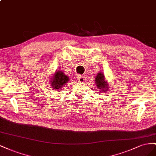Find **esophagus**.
<instances>
[{
	"mask_svg": "<svg viewBox=\"0 0 156 156\" xmlns=\"http://www.w3.org/2000/svg\"><path fill=\"white\" fill-rule=\"evenodd\" d=\"M77 79L80 82H84L86 80L85 77H84L83 76H82V75H79L77 77Z\"/></svg>",
	"mask_w": 156,
	"mask_h": 156,
	"instance_id": "1",
	"label": "esophagus"
}]
</instances>
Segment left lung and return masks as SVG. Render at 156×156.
<instances>
[{"instance_id": "left-lung-1", "label": "left lung", "mask_w": 156, "mask_h": 156, "mask_svg": "<svg viewBox=\"0 0 156 156\" xmlns=\"http://www.w3.org/2000/svg\"><path fill=\"white\" fill-rule=\"evenodd\" d=\"M95 83H96V86L99 89L103 90V91H105L108 90V87L106 86L107 84H106L105 80V76L102 73H99L97 74L95 78Z\"/></svg>"}]
</instances>
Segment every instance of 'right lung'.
Wrapping results in <instances>:
<instances>
[{
    "instance_id": "right-lung-1",
    "label": "right lung",
    "mask_w": 156,
    "mask_h": 156,
    "mask_svg": "<svg viewBox=\"0 0 156 156\" xmlns=\"http://www.w3.org/2000/svg\"><path fill=\"white\" fill-rule=\"evenodd\" d=\"M69 77L63 73H62L61 71H57V72L55 73L54 77H53V79L52 80V87L53 89H55V90L61 88L63 85H65L69 81Z\"/></svg>"
}]
</instances>
